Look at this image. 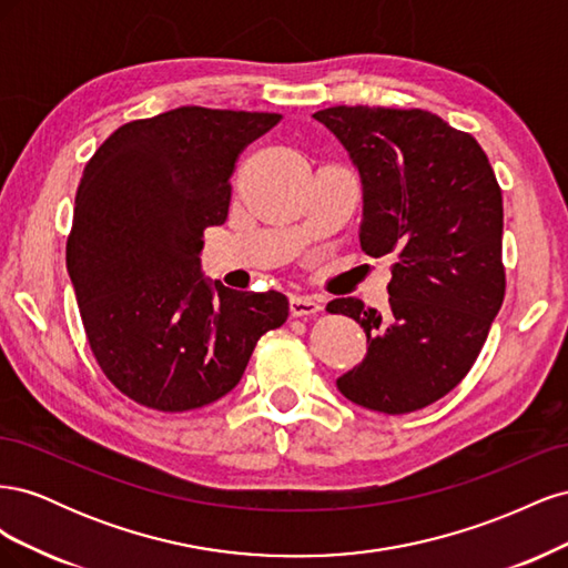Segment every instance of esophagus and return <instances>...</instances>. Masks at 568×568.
Wrapping results in <instances>:
<instances>
[{
	"mask_svg": "<svg viewBox=\"0 0 568 568\" xmlns=\"http://www.w3.org/2000/svg\"><path fill=\"white\" fill-rule=\"evenodd\" d=\"M288 307H291V315H294V317H315V315L322 313V303L313 296H305V294L291 296Z\"/></svg>",
	"mask_w": 568,
	"mask_h": 568,
	"instance_id": "obj_1",
	"label": "esophagus"
}]
</instances>
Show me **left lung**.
Masks as SVG:
<instances>
[{"label":"left lung","instance_id":"8db88e82","mask_svg":"<svg viewBox=\"0 0 568 568\" xmlns=\"http://www.w3.org/2000/svg\"><path fill=\"white\" fill-rule=\"evenodd\" d=\"M315 118L348 149L365 189L359 246L390 255L388 307L334 298L367 355L336 382L355 405L407 415L474 367L505 301L503 192L469 132L422 109L332 106Z\"/></svg>","mask_w":568,"mask_h":568}]
</instances>
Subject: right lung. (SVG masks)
<instances>
[{"label": "right lung", "instance_id": "right-lung-1", "mask_svg": "<svg viewBox=\"0 0 568 568\" xmlns=\"http://www.w3.org/2000/svg\"><path fill=\"white\" fill-rule=\"evenodd\" d=\"M280 113L180 106L120 125L84 165L65 265L92 355L136 405L189 412L230 393L288 301L203 282L205 227L225 225L232 173Z\"/></svg>", "mask_w": 568, "mask_h": 568}]
</instances>
